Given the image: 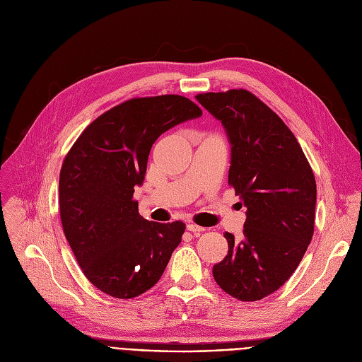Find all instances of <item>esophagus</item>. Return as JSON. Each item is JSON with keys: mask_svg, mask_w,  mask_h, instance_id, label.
Listing matches in <instances>:
<instances>
[{"mask_svg": "<svg viewBox=\"0 0 362 362\" xmlns=\"http://www.w3.org/2000/svg\"><path fill=\"white\" fill-rule=\"evenodd\" d=\"M186 228H187V230H191L192 233H201V232L206 230V228L198 226V225H195V223H187Z\"/></svg>", "mask_w": 362, "mask_h": 362, "instance_id": "34e87169", "label": "esophagus"}]
</instances>
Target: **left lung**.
<instances>
[{"label":"left lung","mask_w":362,"mask_h":362,"mask_svg":"<svg viewBox=\"0 0 362 362\" xmlns=\"http://www.w3.org/2000/svg\"><path fill=\"white\" fill-rule=\"evenodd\" d=\"M230 142L229 185L247 207L244 237L225 232L218 287L243 302L276 291L303 259L315 223L317 183L297 139L269 106L240 88L197 94Z\"/></svg>","instance_id":"obj_1"}]
</instances>
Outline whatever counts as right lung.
<instances>
[{"mask_svg":"<svg viewBox=\"0 0 362 362\" xmlns=\"http://www.w3.org/2000/svg\"><path fill=\"white\" fill-rule=\"evenodd\" d=\"M201 115L179 94L134 98L88 124L66 153L59 179L62 226L83 274L105 294H144L180 244L185 223L149 222L133 194L156 139Z\"/></svg>","mask_w":362,"mask_h":362,"instance_id":"1","label":"right lung"}]
</instances>
